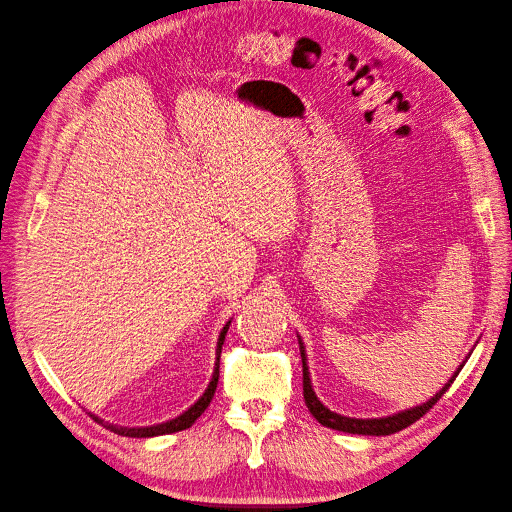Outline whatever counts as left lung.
<instances>
[{
  "label": "left lung",
  "mask_w": 512,
  "mask_h": 512,
  "mask_svg": "<svg viewBox=\"0 0 512 512\" xmlns=\"http://www.w3.org/2000/svg\"><path fill=\"white\" fill-rule=\"evenodd\" d=\"M299 350H301V361H303V397H305L307 410L312 412V416L316 418L320 425L337 429V431H344V433H356V436H391V433L406 429L408 425L418 421V418H421L423 414H427L433 406H436V401L448 391V386L453 384V380L457 378V374L463 367V363H461L459 369L453 374V378L448 380L436 395H433L429 401H425V404H421V406H414L410 410H401L397 414L382 416V418H352V416H344V414H337V412L329 410L318 399V395L314 393L312 378H309L307 354H305V346H303L301 337H299Z\"/></svg>",
  "instance_id": "obj_1"
}]
</instances>
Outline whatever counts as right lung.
Returning a JSON list of instances; mask_svg holds the SVG:
<instances>
[{"label":"right lung","mask_w":512,"mask_h":512,"mask_svg":"<svg viewBox=\"0 0 512 512\" xmlns=\"http://www.w3.org/2000/svg\"><path fill=\"white\" fill-rule=\"evenodd\" d=\"M228 327H230V320L224 324V329L220 331V337H218V348H215V367H213V376H211V382L205 389V393L200 395V399L196 401L194 406H190L188 410H185L183 414L170 418V421L166 423H158V425H149V427H121V425H113V423H104L102 418L96 416V421L104 423L106 429L115 431L117 436H126V438H153V436H164V433H175V431H183L194 425L196 418L203 414L207 410V406L211 404V399L215 395V389H218V380H220V354H222V344H224V337L228 333ZM94 416V414H91Z\"/></svg>","instance_id":"obj_1"}]
</instances>
